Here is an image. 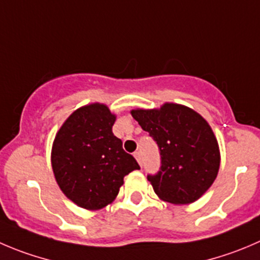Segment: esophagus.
I'll return each mask as SVG.
<instances>
[{
	"label": "esophagus",
	"instance_id": "34e87169",
	"mask_svg": "<svg viewBox=\"0 0 260 260\" xmlns=\"http://www.w3.org/2000/svg\"><path fill=\"white\" fill-rule=\"evenodd\" d=\"M134 157L137 158V160H138V162H139V165L142 166V165H143V158H142V153H140L139 150H138V152H135V153H134Z\"/></svg>",
	"mask_w": 260,
	"mask_h": 260
}]
</instances>
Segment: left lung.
Listing matches in <instances>:
<instances>
[{
	"mask_svg": "<svg viewBox=\"0 0 260 260\" xmlns=\"http://www.w3.org/2000/svg\"><path fill=\"white\" fill-rule=\"evenodd\" d=\"M132 115L159 149V171L148 175L155 194L172 204L199 199L219 169L218 143L208 122L175 103H166L159 110H134Z\"/></svg>",
	"mask_w": 260,
	"mask_h": 260,
	"instance_id": "obj_1",
	"label": "left lung"
}]
</instances>
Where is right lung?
<instances>
[{
	"mask_svg": "<svg viewBox=\"0 0 260 260\" xmlns=\"http://www.w3.org/2000/svg\"><path fill=\"white\" fill-rule=\"evenodd\" d=\"M115 115L94 103L76 110L54 138L52 169L58 186L75 204L101 209L113 202L123 177L139 170L115 137Z\"/></svg>",
	"mask_w": 260,
	"mask_h": 260,
	"instance_id": "add662e5",
	"label": "right lung"
}]
</instances>
